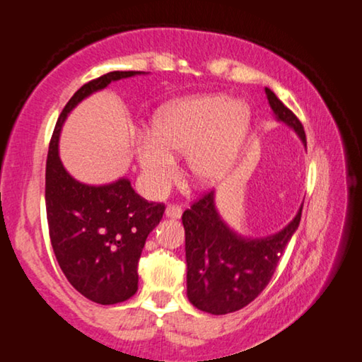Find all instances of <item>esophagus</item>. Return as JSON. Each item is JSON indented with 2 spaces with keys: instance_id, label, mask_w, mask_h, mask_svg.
Here are the masks:
<instances>
[{
  "instance_id": "obj_1",
  "label": "esophagus",
  "mask_w": 362,
  "mask_h": 362,
  "mask_svg": "<svg viewBox=\"0 0 362 362\" xmlns=\"http://www.w3.org/2000/svg\"><path fill=\"white\" fill-rule=\"evenodd\" d=\"M165 216L172 219H179L182 216V206H179V204H169L165 208Z\"/></svg>"
}]
</instances>
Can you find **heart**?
<instances>
[{
    "instance_id": "1",
    "label": "heart",
    "mask_w": 362,
    "mask_h": 362,
    "mask_svg": "<svg viewBox=\"0 0 362 362\" xmlns=\"http://www.w3.org/2000/svg\"><path fill=\"white\" fill-rule=\"evenodd\" d=\"M249 122V109L226 95H202L164 107L151 136L139 138L138 163L153 192H163L174 177L172 156L188 154L187 167L198 183L214 182L228 167Z\"/></svg>"
}]
</instances>
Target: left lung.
I'll list each match as a JSON object with an SVG mask.
<instances>
[{
	"label": "left lung",
	"mask_w": 362,
	"mask_h": 362,
	"mask_svg": "<svg viewBox=\"0 0 362 362\" xmlns=\"http://www.w3.org/2000/svg\"><path fill=\"white\" fill-rule=\"evenodd\" d=\"M278 120L294 128L302 143L299 118L265 88ZM302 206L281 233L265 239H244L230 230L214 208V192H206L182 214L185 229L187 296L197 309L213 315L240 310L267 288L278 262L300 223Z\"/></svg>",
	"instance_id": "obj_1"
}]
</instances>
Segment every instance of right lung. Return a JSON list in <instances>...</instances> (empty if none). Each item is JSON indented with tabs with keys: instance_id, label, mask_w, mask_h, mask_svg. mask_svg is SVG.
I'll return each mask as SVG.
<instances>
[{
	"instance_id": "add662e5",
	"label": "right lung",
	"mask_w": 362,
	"mask_h": 362,
	"mask_svg": "<svg viewBox=\"0 0 362 362\" xmlns=\"http://www.w3.org/2000/svg\"><path fill=\"white\" fill-rule=\"evenodd\" d=\"M134 74L141 71H112L79 88L58 117L47 156V221L57 262L78 293L102 305L118 304L138 291V260L165 204L139 197L127 179L102 187L74 180L58 158V138L81 100Z\"/></svg>"
}]
</instances>
